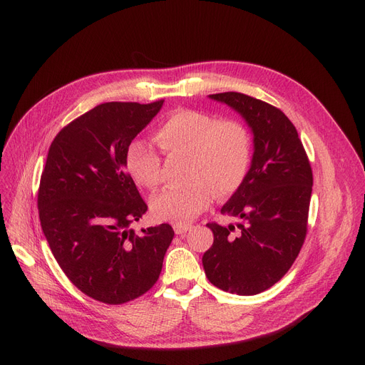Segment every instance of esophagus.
<instances>
[{"instance_id":"esophagus-1","label":"esophagus","mask_w":365,"mask_h":365,"mask_svg":"<svg viewBox=\"0 0 365 365\" xmlns=\"http://www.w3.org/2000/svg\"><path fill=\"white\" fill-rule=\"evenodd\" d=\"M173 229H175V232L178 235H183V234H186L189 231L190 225L189 223H175V225H173Z\"/></svg>"}]
</instances>
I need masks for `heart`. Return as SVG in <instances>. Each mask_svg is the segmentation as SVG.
<instances>
[{"label":"heart","instance_id":"heart-1","mask_svg":"<svg viewBox=\"0 0 365 365\" xmlns=\"http://www.w3.org/2000/svg\"><path fill=\"white\" fill-rule=\"evenodd\" d=\"M160 149L168 157H186L182 186L164 189L150 201L160 220L187 223L212 202L223 200L244 183L252 164V134L238 120L222 118L192 109L167 117L155 131ZM125 168L142 187L161 182V153L143 140H133L125 150Z\"/></svg>","mask_w":365,"mask_h":365}]
</instances>
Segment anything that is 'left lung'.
Listing matches in <instances>:
<instances>
[{
	"label": "left lung",
	"mask_w": 365,
	"mask_h": 365,
	"mask_svg": "<svg viewBox=\"0 0 365 365\" xmlns=\"http://www.w3.org/2000/svg\"><path fill=\"white\" fill-rule=\"evenodd\" d=\"M240 112L255 134L248 175L222 207L241 219L234 226L207 223L215 235L202 256L208 281L240 296L259 294L294 263L308 232L312 168L293 123L263 101L237 91L210 94Z\"/></svg>",
	"instance_id": "obj_1"
}]
</instances>
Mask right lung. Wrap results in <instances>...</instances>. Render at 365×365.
I'll return each mask as SVG.
<instances>
[{
    "label": "right lung",
    "instance_id": "right-lung-1",
    "mask_svg": "<svg viewBox=\"0 0 365 365\" xmlns=\"http://www.w3.org/2000/svg\"><path fill=\"white\" fill-rule=\"evenodd\" d=\"M164 101L108 102L65 125L50 145L38 213L54 259L88 297L123 304L160 278L175 231L168 223L134 232L148 210L125 168V150Z\"/></svg>",
    "mask_w": 365,
    "mask_h": 365
}]
</instances>
